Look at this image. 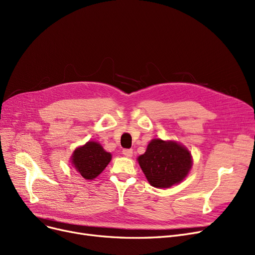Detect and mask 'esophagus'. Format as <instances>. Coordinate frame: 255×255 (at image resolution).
Returning <instances> with one entry per match:
<instances>
[{
    "label": "esophagus",
    "mask_w": 255,
    "mask_h": 255,
    "mask_svg": "<svg viewBox=\"0 0 255 255\" xmlns=\"http://www.w3.org/2000/svg\"><path fill=\"white\" fill-rule=\"evenodd\" d=\"M123 153H124V155H126L128 157H130L132 155V149H124Z\"/></svg>",
    "instance_id": "1"
}]
</instances>
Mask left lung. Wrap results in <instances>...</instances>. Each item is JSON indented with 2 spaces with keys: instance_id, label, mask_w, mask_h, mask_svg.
Masks as SVG:
<instances>
[{
  "instance_id": "1",
  "label": "left lung",
  "mask_w": 255,
  "mask_h": 255,
  "mask_svg": "<svg viewBox=\"0 0 255 255\" xmlns=\"http://www.w3.org/2000/svg\"><path fill=\"white\" fill-rule=\"evenodd\" d=\"M139 165L149 184L155 188H169L183 180L192 166L190 152L176 142L152 140Z\"/></svg>"
}]
</instances>
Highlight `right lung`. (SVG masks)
<instances>
[{
    "label": "right lung",
    "mask_w": 255,
    "mask_h": 255,
    "mask_svg": "<svg viewBox=\"0 0 255 255\" xmlns=\"http://www.w3.org/2000/svg\"><path fill=\"white\" fill-rule=\"evenodd\" d=\"M71 160L77 171L84 178L93 179L111 161V153L105 151L99 143L91 141L77 148Z\"/></svg>",
    "instance_id": "right-lung-1"
}]
</instances>
